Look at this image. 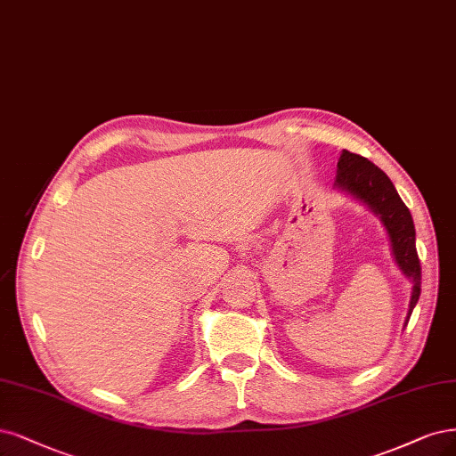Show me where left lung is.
I'll return each mask as SVG.
<instances>
[{
	"mask_svg": "<svg viewBox=\"0 0 456 456\" xmlns=\"http://www.w3.org/2000/svg\"><path fill=\"white\" fill-rule=\"evenodd\" d=\"M334 186L338 191L347 192L358 201L366 203L381 218L398 268L413 282L410 313H407L405 319L407 326L420 296V262L415 247V224L410 209L405 208L395 184H392L383 169L371 164L364 156L349 151H341Z\"/></svg>",
	"mask_w": 456,
	"mask_h": 456,
	"instance_id": "8db88e82",
	"label": "left lung"
}]
</instances>
